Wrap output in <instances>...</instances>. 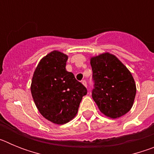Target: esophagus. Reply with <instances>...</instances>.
<instances>
[{"label": "esophagus", "mask_w": 154, "mask_h": 154, "mask_svg": "<svg viewBox=\"0 0 154 154\" xmlns=\"http://www.w3.org/2000/svg\"><path fill=\"white\" fill-rule=\"evenodd\" d=\"M82 83L83 84V85H85V87H87V82H86V81H85V80H82Z\"/></svg>", "instance_id": "34e87169"}]
</instances>
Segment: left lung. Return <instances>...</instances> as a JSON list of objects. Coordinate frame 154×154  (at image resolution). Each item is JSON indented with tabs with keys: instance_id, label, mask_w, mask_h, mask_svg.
<instances>
[{
	"instance_id": "1",
	"label": "left lung",
	"mask_w": 154,
	"mask_h": 154,
	"mask_svg": "<svg viewBox=\"0 0 154 154\" xmlns=\"http://www.w3.org/2000/svg\"><path fill=\"white\" fill-rule=\"evenodd\" d=\"M90 64L94 81L92 96L100 112L112 119L127 113L137 92L129 69L109 52L92 57Z\"/></svg>"
}]
</instances>
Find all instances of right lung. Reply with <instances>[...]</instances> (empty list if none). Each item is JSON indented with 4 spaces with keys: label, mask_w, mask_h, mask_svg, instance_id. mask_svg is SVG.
Wrapping results in <instances>:
<instances>
[{
    "label": "right lung",
    "mask_w": 154,
    "mask_h": 154,
    "mask_svg": "<svg viewBox=\"0 0 154 154\" xmlns=\"http://www.w3.org/2000/svg\"><path fill=\"white\" fill-rule=\"evenodd\" d=\"M68 55L51 51L39 62L31 80V92L35 106L46 119L62 125L78 112L87 89L66 71Z\"/></svg>",
    "instance_id": "right-lung-1"
}]
</instances>
